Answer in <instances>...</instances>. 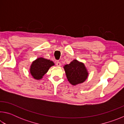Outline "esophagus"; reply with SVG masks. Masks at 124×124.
<instances>
[{
	"label": "esophagus",
	"mask_w": 124,
	"mask_h": 124,
	"mask_svg": "<svg viewBox=\"0 0 124 124\" xmlns=\"http://www.w3.org/2000/svg\"><path fill=\"white\" fill-rule=\"evenodd\" d=\"M56 66H57V67H60L61 65V63L59 61H57V62H56Z\"/></svg>",
	"instance_id": "34e87169"
}]
</instances>
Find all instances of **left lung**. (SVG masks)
<instances>
[{"label":"left lung","instance_id":"obj_1","mask_svg":"<svg viewBox=\"0 0 124 124\" xmlns=\"http://www.w3.org/2000/svg\"><path fill=\"white\" fill-rule=\"evenodd\" d=\"M63 68L67 79L72 85L84 83L89 76V72L84 63L75 59L70 64L64 65Z\"/></svg>","mask_w":124,"mask_h":124}]
</instances>
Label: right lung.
Instances as JSON below:
<instances>
[{
    "instance_id": "1",
    "label": "right lung",
    "mask_w": 124,
    "mask_h": 124,
    "mask_svg": "<svg viewBox=\"0 0 124 124\" xmlns=\"http://www.w3.org/2000/svg\"><path fill=\"white\" fill-rule=\"evenodd\" d=\"M54 66L53 61L43 57H39L33 61L29 68V72L33 78L35 80L41 79L50 69Z\"/></svg>"
}]
</instances>
